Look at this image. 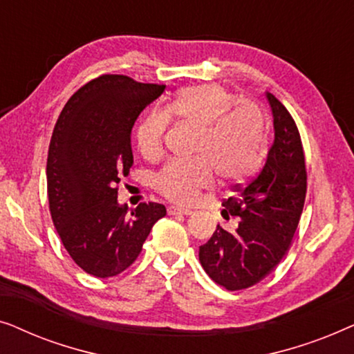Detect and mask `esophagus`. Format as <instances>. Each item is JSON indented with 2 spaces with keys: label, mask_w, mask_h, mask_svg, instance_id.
<instances>
[{
  "label": "esophagus",
  "mask_w": 354,
  "mask_h": 354,
  "mask_svg": "<svg viewBox=\"0 0 354 354\" xmlns=\"http://www.w3.org/2000/svg\"><path fill=\"white\" fill-rule=\"evenodd\" d=\"M167 212L171 216H176V214H185V216H190L192 214V209H188V207H182V206H176V205H172V206H169L167 207Z\"/></svg>",
  "instance_id": "esophagus-1"
}]
</instances>
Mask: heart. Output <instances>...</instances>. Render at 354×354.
<instances>
[{
  "instance_id": "heart-1",
  "label": "heart",
  "mask_w": 354,
  "mask_h": 354,
  "mask_svg": "<svg viewBox=\"0 0 354 354\" xmlns=\"http://www.w3.org/2000/svg\"><path fill=\"white\" fill-rule=\"evenodd\" d=\"M236 102L224 86H185L164 109H153L135 129V142L148 159L161 156L171 118L200 129L195 159H171L154 176L159 193L176 203H193L221 176L225 183L246 182L258 172L269 145L268 120L256 104Z\"/></svg>"
}]
</instances>
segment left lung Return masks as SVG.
I'll list each match as a JSON object with an SVG mask.
<instances>
[{"label": "left lung", "instance_id": "obj_1", "mask_svg": "<svg viewBox=\"0 0 354 354\" xmlns=\"http://www.w3.org/2000/svg\"><path fill=\"white\" fill-rule=\"evenodd\" d=\"M274 118V143L258 176L236 187L222 203V217L236 219L234 230L221 225L200 246L206 274L230 292L253 287L287 254L306 198V164L301 137L287 108L266 93Z\"/></svg>", "mask_w": 354, "mask_h": 354}]
</instances>
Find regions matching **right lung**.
I'll list each match as a JSON object with an SVG mask.
<instances>
[{"instance_id": "obj_1", "label": "right lung", "mask_w": 354, "mask_h": 354, "mask_svg": "<svg viewBox=\"0 0 354 354\" xmlns=\"http://www.w3.org/2000/svg\"><path fill=\"white\" fill-rule=\"evenodd\" d=\"M164 88L127 75H100L71 96L53 130L46 162L53 224L74 263L98 279L130 268L166 216L159 203L130 211L118 201V183L133 164L135 120Z\"/></svg>"}]
</instances>
